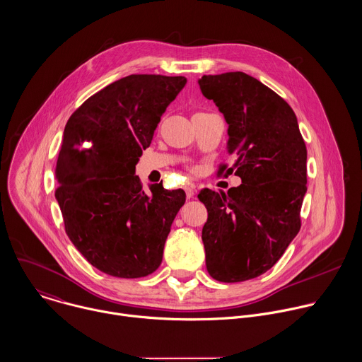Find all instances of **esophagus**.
Listing matches in <instances>:
<instances>
[{"instance_id":"obj_1","label":"esophagus","mask_w":362,"mask_h":362,"mask_svg":"<svg viewBox=\"0 0 362 362\" xmlns=\"http://www.w3.org/2000/svg\"><path fill=\"white\" fill-rule=\"evenodd\" d=\"M185 192H186V197L187 199H192L194 196V187L193 186H186Z\"/></svg>"}]
</instances>
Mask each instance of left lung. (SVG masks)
Returning <instances> with one entry per match:
<instances>
[{
  "instance_id": "8db88e82",
  "label": "left lung",
  "mask_w": 362,
  "mask_h": 362,
  "mask_svg": "<svg viewBox=\"0 0 362 362\" xmlns=\"http://www.w3.org/2000/svg\"><path fill=\"white\" fill-rule=\"evenodd\" d=\"M197 82L228 125L227 152L235 160L226 172L242 179L227 194H197L207 209L206 267L217 281H246L270 270L300 230L307 148L294 110L259 79L226 72Z\"/></svg>"
}]
</instances>
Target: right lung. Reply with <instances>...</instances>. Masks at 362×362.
Masks as SVG:
<instances>
[{
    "label": "right lung",
    "mask_w": 362,
    "mask_h": 362,
    "mask_svg": "<svg viewBox=\"0 0 362 362\" xmlns=\"http://www.w3.org/2000/svg\"><path fill=\"white\" fill-rule=\"evenodd\" d=\"M185 76L129 75L86 99L68 119L57 160L55 199L76 250L120 279L152 274L170 226L185 204L182 189H142L135 175Z\"/></svg>",
    "instance_id": "obj_1"
}]
</instances>
